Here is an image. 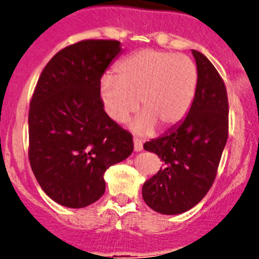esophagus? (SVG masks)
<instances>
[{
    "instance_id": "obj_1",
    "label": "esophagus",
    "mask_w": 259,
    "mask_h": 259,
    "mask_svg": "<svg viewBox=\"0 0 259 259\" xmlns=\"http://www.w3.org/2000/svg\"><path fill=\"white\" fill-rule=\"evenodd\" d=\"M134 144H135V150H136V152H141V150L144 149L143 140L139 139V137H134Z\"/></svg>"
}]
</instances>
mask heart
<instances>
[{"mask_svg": "<svg viewBox=\"0 0 259 259\" xmlns=\"http://www.w3.org/2000/svg\"><path fill=\"white\" fill-rule=\"evenodd\" d=\"M198 70L184 54L141 49L119 62L115 77H105L101 93L105 109L116 123H124L140 109L137 132H152L154 125L167 130L187 116L197 91Z\"/></svg>", "mask_w": 259, "mask_h": 259, "instance_id": "heart-1", "label": "heart"}]
</instances>
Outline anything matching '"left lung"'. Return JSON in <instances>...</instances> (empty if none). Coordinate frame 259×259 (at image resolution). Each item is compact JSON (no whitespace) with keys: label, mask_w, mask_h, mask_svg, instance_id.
<instances>
[{"label":"left lung","mask_w":259,"mask_h":259,"mask_svg":"<svg viewBox=\"0 0 259 259\" xmlns=\"http://www.w3.org/2000/svg\"><path fill=\"white\" fill-rule=\"evenodd\" d=\"M198 70L193 104L180 124L144 144L163 167L143 185L146 205L161 214L175 215L202 200L217 178L228 139V97L224 81L211 62L192 50Z\"/></svg>","instance_id":"1"}]
</instances>
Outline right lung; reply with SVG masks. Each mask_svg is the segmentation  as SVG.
Wrapping results in <instances>:
<instances>
[{"instance_id":"1","label":"right lung","mask_w":259,"mask_h":259,"mask_svg":"<svg viewBox=\"0 0 259 259\" xmlns=\"http://www.w3.org/2000/svg\"><path fill=\"white\" fill-rule=\"evenodd\" d=\"M116 40H83L59 50L41 72L28 113V159L42 191L85 207L105 193L104 174L134 152L131 132L104 110L101 77L120 53Z\"/></svg>"}]
</instances>
